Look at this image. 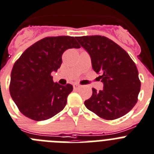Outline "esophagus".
Here are the masks:
<instances>
[{"instance_id": "1", "label": "esophagus", "mask_w": 154, "mask_h": 154, "mask_svg": "<svg viewBox=\"0 0 154 154\" xmlns=\"http://www.w3.org/2000/svg\"><path fill=\"white\" fill-rule=\"evenodd\" d=\"M73 88H74V90H78V89H79L80 88V85H79V84H74L73 85Z\"/></svg>"}]
</instances>
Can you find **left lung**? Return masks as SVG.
<instances>
[{
    "label": "left lung",
    "mask_w": 154,
    "mask_h": 154,
    "mask_svg": "<svg viewBox=\"0 0 154 154\" xmlns=\"http://www.w3.org/2000/svg\"><path fill=\"white\" fill-rule=\"evenodd\" d=\"M80 45L91 57L93 69L100 75L103 89L86 100L85 106L100 118L115 120L129 112L137 103L141 82L128 54L103 36H77Z\"/></svg>",
    "instance_id": "8db88e82"
}]
</instances>
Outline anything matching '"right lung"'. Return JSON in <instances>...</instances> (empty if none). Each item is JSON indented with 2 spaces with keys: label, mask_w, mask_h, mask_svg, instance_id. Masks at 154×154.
Segmentation results:
<instances>
[{
  "label": "right lung",
  "mask_w": 154,
  "mask_h": 154,
  "mask_svg": "<svg viewBox=\"0 0 154 154\" xmlns=\"http://www.w3.org/2000/svg\"><path fill=\"white\" fill-rule=\"evenodd\" d=\"M71 48H80L73 36L45 37L27 48L15 61L9 91L22 115L43 121L64 109L73 86L54 82L51 72H57L63 53Z\"/></svg>",
  "instance_id": "right-lung-1"
}]
</instances>
